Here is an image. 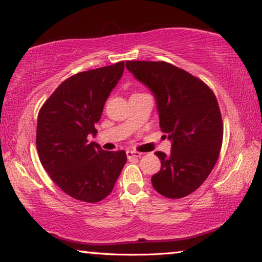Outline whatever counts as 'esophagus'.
<instances>
[{"label":"esophagus","mask_w":262,"mask_h":262,"mask_svg":"<svg viewBox=\"0 0 262 262\" xmlns=\"http://www.w3.org/2000/svg\"><path fill=\"white\" fill-rule=\"evenodd\" d=\"M140 156H141V153H139V152L130 151V149H128V151H126V157H127L128 160L138 159V158H140Z\"/></svg>","instance_id":"obj_1"}]
</instances>
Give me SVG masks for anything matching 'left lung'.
<instances>
[{
	"label": "left lung",
	"instance_id": "left-lung-1",
	"mask_svg": "<svg viewBox=\"0 0 262 262\" xmlns=\"http://www.w3.org/2000/svg\"><path fill=\"white\" fill-rule=\"evenodd\" d=\"M127 71L154 96L170 153L156 152L161 168L151 181L168 199L195 191L215 167L223 141V122L215 94L189 73L165 61H127Z\"/></svg>",
	"mask_w": 262,
	"mask_h": 262
}]
</instances>
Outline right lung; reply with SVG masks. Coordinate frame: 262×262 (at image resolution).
Listing matches in <instances>:
<instances>
[{
	"instance_id": "add662e5",
	"label": "right lung",
	"mask_w": 262,
	"mask_h": 262,
	"mask_svg": "<svg viewBox=\"0 0 262 262\" xmlns=\"http://www.w3.org/2000/svg\"><path fill=\"white\" fill-rule=\"evenodd\" d=\"M124 61L71 76L55 89L38 115L36 145L42 167L55 184L79 201L105 199L126 162L125 151H103L95 124L121 80Z\"/></svg>"
}]
</instances>
